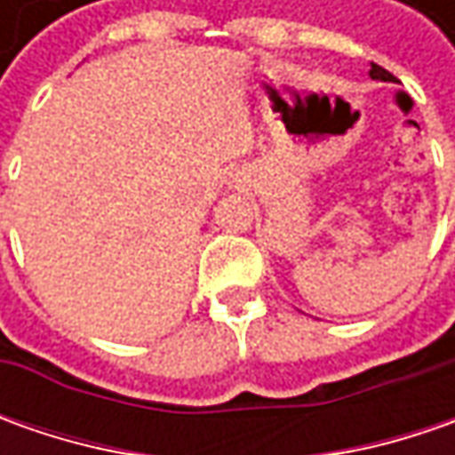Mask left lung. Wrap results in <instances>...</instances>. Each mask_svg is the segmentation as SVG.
Segmentation results:
<instances>
[{
  "label": "left lung",
  "mask_w": 455,
  "mask_h": 455,
  "mask_svg": "<svg viewBox=\"0 0 455 455\" xmlns=\"http://www.w3.org/2000/svg\"><path fill=\"white\" fill-rule=\"evenodd\" d=\"M370 76H372L375 80H395L393 73H387L385 68H379V65H375V62H372V70H370Z\"/></svg>",
  "instance_id": "left-lung-1"
}]
</instances>
